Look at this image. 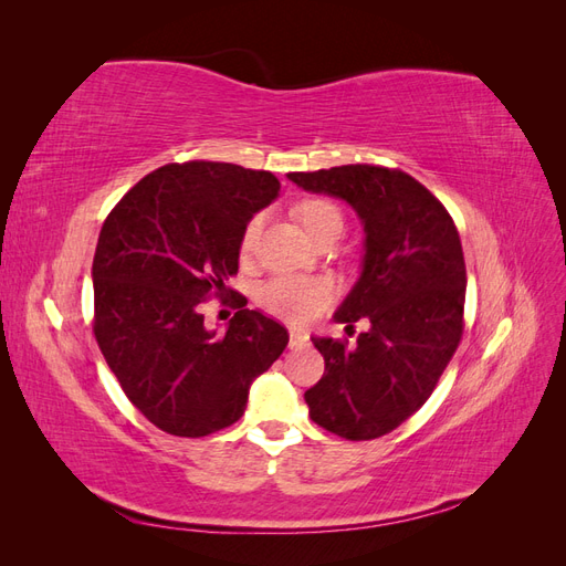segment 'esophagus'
I'll list each match as a JSON object with an SVG mask.
<instances>
[{
    "label": "esophagus",
    "mask_w": 566,
    "mask_h": 566,
    "mask_svg": "<svg viewBox=\"0 0 566 566\" xmlns=\"http://www.w3.org/2000/svg\"><path fill=\"white\" fill-rule=\"evenodd\" d=\"M306 339H310V335H306V333H302V331H290V347H302Z\"/></svg>",
    "instance_id": "34e87169"
}]
</instances>
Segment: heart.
I'll return each mask as SVG.
<instances>
[{"instance_id": "1", "label": "heart", "mask_w": 566, "mask_h": 566, "mask_svg": "<svg viewBox=\"0 0 566 566\" xmlns=\"http://www.w3.org/2000/svg\"><path fill=\"white\" fill-rule=\"evenodd\" d=\"M297 217L312 241L331 229H342V214L331 200L312 198L297 205ZM264 217L254 214L241 235V250L250 254L260 241ZM335 297V285L328 279L276 276L260 287V304L273 316L290 323H306L316 318Z\"/></svg>"}]
</instances>
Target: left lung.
<instances>
[{
    "mask_svg": "<svg viewBox=\"0 0 566 566\" xmlns=\"http://www.w3.org/2000/svg\"><path fill=\"white\" fill-rule=\"evenodd\" d=\"M310 193L345 200L361 219V276L335 312L366 318L356 347L312 337L323 378L304 391L310 416L342 439H378L430 399L462 335L468 273L447 208L401 169L342 165L290 172Z\"/></svg>",
    "mask_w": 566,
    "mask_h": 566,
    "instance_id": "left-lung-1",
    "label": "left lung"
}]
</instances>
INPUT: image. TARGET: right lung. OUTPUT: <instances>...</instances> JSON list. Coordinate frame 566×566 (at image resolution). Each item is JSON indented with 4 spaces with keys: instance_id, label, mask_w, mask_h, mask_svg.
Here are the masks:
<instances>
[{
    "instance_id": "obj_1",
    "label": "right lung",
    "mask_w": 566,
    "mask_h": 566,
    "mask_svg": "<svg viewBox=\"0 0 566 566\" xmlns=\"http://www.w3.org/2000/svg\"><path fill=\"white\" fill-rule=\"evenodd\" d=\"M271 172L231 163L165 165L119 200L92 264L94 335L142 413L175 437H208L245 413L254 378L283 354L287 331L238 312L205 328L200 304L238 271L248 221L279 198Z\"/></svg>"
}]
</instances>
